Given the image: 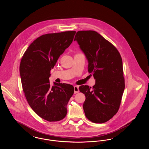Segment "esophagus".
<instances>
[{"label":"esophagus","mask_w":149,"mask_h":149,"mask_svg":"<svg viewBox=\"0 0 149 149\" xmlns=\"http://www.w3.org/2000/svg\"><path fill=\"white\" fill-rule=\"evenodd\" d=\"M74 93L77 94L79 92V86H74Z\"/></svg>","instance_id":"1"}]
</instances>
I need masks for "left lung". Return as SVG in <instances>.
<instances>
[{
	"label": "left lung",
	"instance_id": "left-lung-1",
	"mask_svg": "<svg viewBox=\"0 0 149 149\" xmlns=\"http://www.w3.org/2000/svg\"><path fill=\"white\" fill-rule=\"evenodd\" d=\"M74 41L84 53L88 61V72L95 79L93 88L79 87L86 98L83 104L85 116L94 123H104L117 113L125 87L120 54L94 31H78Z\"/></svg>",
	"mask_w": 149,
	"mask_h": 149
}]
</instances>
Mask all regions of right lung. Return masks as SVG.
<instances>
[{"instance_id": "add662e5", "label": "right lung", "mask_w": 149, "mask_h": 149, "mask_svg": "<svg viewBox=\"0 0 149 149\" xmlns=\"http://www.w3.org/2000/svg\"><path fill=\"white\" fill-rule=\"evenodd\" d=\"M75 31L48 33L40 36L29 46L22 57L19 71L22 85L29 105L45 120L64 118L66 106L74 92L72 85L54 83L50 71L60 56L73 41Z\"/></svg>"}]
</instances>
